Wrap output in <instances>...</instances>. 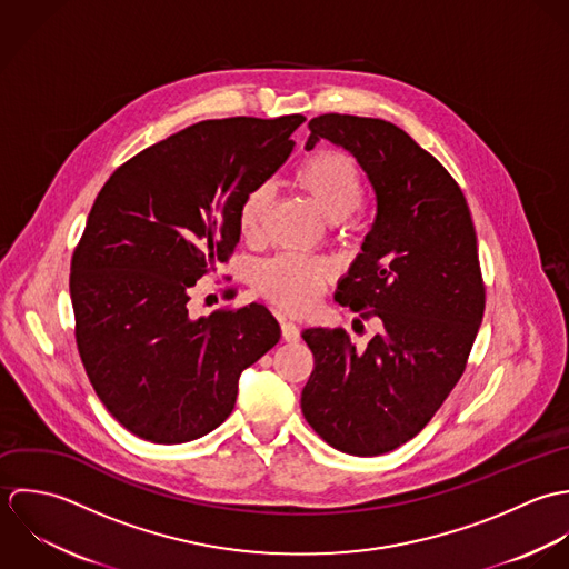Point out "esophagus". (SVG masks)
Listing matches in <instances>:
<instances>
[{"label": "esophagus", "mask_w": 569, "mask_h": 569, "mask_svg": "<svg viewBox=\"0 0 569 569\" xmlns=\"http://www.w3.org/2000/svg\"><path fill=\"white\" fill-rule=\"evenodd\" d=\"M299 328L292 323V321H281V339L286 342H297L299 341Z\"/></svg>", "instance_id": "1"}]
</instances>
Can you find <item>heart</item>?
Returning a JSON list of instances; mask_svg holds the SVG:
<instances>
[{
    "label": "heart",
    "instance_id": "1",
    "mask_svg": "<svg viewBox=\"0 0 569 569\" xmlns=\"http://www.w3.org/2000/svg\"><path fill=\"white\" fill-rule=\"evenodd\" d=\"M295 187L317 209V213L337 224L347 220L362 202V178L356 164L339 151H319L308 156L295 171ZM270 209V191L266 187L250 189L237 209V228L243 239H257ZM332 270L323 261L297 257H277L266 261L254 277L259 292L290 312L310 310Z\"/></svg>",
    "mask_w": 569,
    "mask_h": 569
}]
</instances>
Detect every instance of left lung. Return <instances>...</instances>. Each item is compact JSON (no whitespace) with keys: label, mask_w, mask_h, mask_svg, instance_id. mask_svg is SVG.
Returning a JSON list of instances; mask_svg holds the SVG:
<instances>
[{"label":"left lung","mask_w":569,"mask_h":569,"mask_svg":"<svg viewBox=\"0 0 569 569\" xmlns=\"http://www.w3.org/2000/svg\"><path fill=\"white\" fill-rule=\"evenodd\" d=\"M308 127V151L330 140L373 189L376 218L335 299L373 310L360 317H376L378 332L356 347L342 330H303L315 369L301 409L342 453H389L427 427L463 373L483 317L475 227L451 173L400 127L349 114Z\"/></svg>","instance_id":"left-lung-1"}]
</instances>
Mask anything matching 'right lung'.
Returning <instances> with one entry per match:
<instances>
[{
	"mask_svg": "<svg viewBox=\"0 0 569 569\" xmlns=\"http://www.w3.org/2000/svg\"><path fill=\"white\" fill-rule=\"evenodd\" d=\"M301 114L196 122L101 189L70 268L77 345L116 420L153 445L220 427L281 330L261 303L193 319L191 288L239 243L237 209L295 149Z\"/></svg>",
	"mask_w": 569,
	"mask_h": 569,
	"instance_id": "add662e5",
	"label": "right lung"
}]
</instances>
